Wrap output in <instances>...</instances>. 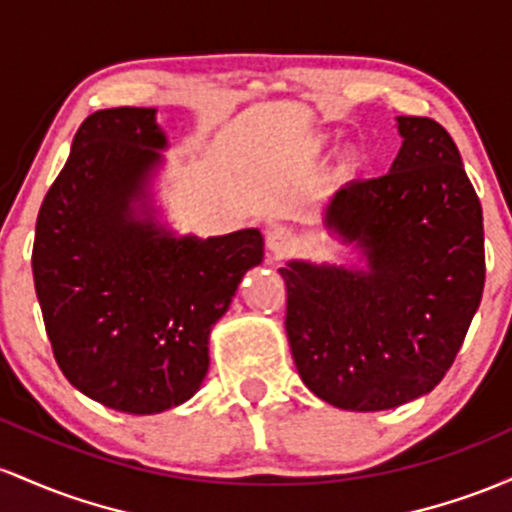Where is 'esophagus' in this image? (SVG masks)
I'll return each mask as SVG.
<instances>
[{
	"label": "esophagus",
	"mask_w": 512,
	"mask_h": 512,
	"mask_svg": "<svg viewBox=\"0 0 512 512\" xmlns=\"http://www.w3.org/2000/svg\"><path fill=\"white\" fill-rule=\"evenodd\" d=\"M266 244H268V251H271L273 258H285V256L292 254L297 239H295V234H292V229L273 227L271 232H268Z\"/></svg>",
	"instance_id": "esophagus-1"
}]
</instances>
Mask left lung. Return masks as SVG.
Listing matches in <instances>:
<instances>
[{
  "label": "left lung",
  "instance_id": "1",
  "mask_svg": "<svg viewBox=\"0 0 512 512\" xmlns=\"http://www.w3.org/2000/svg\"><path fill=\"white\" fill-rule=\"evenodd\" d=\"M396 120L404 145L392 171L346 183L326 210L367 271L280 268L297 372L348 411L428 394L455 363L486 280L484 215L455 140L433 118Z\"/></svg>",
  "mask_w": 512,
  "mask_h": 512
}]
</instances>
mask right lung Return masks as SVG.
Returning a JSON list of instances; mask_svg holds the SVG:
<instances>
[{
    "label": "right lung",
    "mask_w": 512,
    "mask_h": 512,
    "mask_svg": "<svg viewBox=\"0 0 512 512\" xmlns=\"http://www.w3.org/2000/svg\"><path fill=\"white\" fill-rule=\"evenodd\" d=\"M164 145L154 108L91 113L45 193L31 256L62 375L89 399L137 416L198 392L212 324L263 258L258 229L176 239L132 217Z\"/></svg>",
    "instance_id": "1"
}]
</instances>
